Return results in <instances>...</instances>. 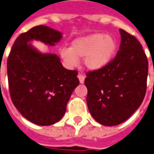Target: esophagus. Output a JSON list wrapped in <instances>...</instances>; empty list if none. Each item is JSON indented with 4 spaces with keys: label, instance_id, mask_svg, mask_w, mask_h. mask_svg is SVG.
Masks as SVG:
<instances>
[{
    "label": "esophagus",
    "instance_id": "obj_1",
    "mask_svg": "<svg viewBox=\"0 0 154 154\" xmlns=\"http://www.w3.org/2000/svg\"><path fill=\"white\" fill-rule=\"evenodd\" d=\"M77 77H78V79H79V82H80V83H83L84 82V79H85V77L81 74V73H79L78 75H77Z\"/></svg>",
    "mask_w": 154,
    "mask_h": 154
}]
</instances>
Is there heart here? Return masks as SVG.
Segmentation results:
<instances>
[{
  "label": "heart",
  "mask_w": 154,
  "mask_h": 154,
  "mask_svg": "<svg viewBox=\"0 0 154 154\" xmlns=\"http://www.w3.org/2000/svg\"><path fill=\"white\" fill-rule=\"evenodd\" d=\"M116 49L115 38L104 33H95L75 39L71 48L60 49V55L69 66H77L78 59L84 58L86 67L96 71L108 65Z\"/></svg>",
  "instance_id": "b5f03b06"
}]
</instances>
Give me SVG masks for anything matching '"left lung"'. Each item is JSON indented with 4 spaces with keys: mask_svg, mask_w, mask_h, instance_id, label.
Returning a JSON list of instances; mask_svg holds the SVG:
<instances>
[{
    "mask_svg": "<svg viewBox=\"0 0 154 154\" xmlns=\"http://www.w3.org/2000/svg\"><path fill=\"white\" fill-rule=\"evenodd\" d=\"M121 42L116 57L104 67L87 72V103L96 121L117 125L137 109L146 94L148 61L137 38L120 29Z\"/></svg>",
    "mask_w": 154,
    "mask_h": 154,
    "instance_id": "left-lung-1",
    "label": "left lung"
}]
</instances>
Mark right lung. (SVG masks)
<instances>
[{"label": "right lung", "mask_w": 154, "mask_h": 154, "mask_svg": "<svg viewBox=\"0 0 154 154\" xmlns=\"http://www.w3.org/2000/svg\"><path fill=\"white\" fill-rule=\"evenodd\" d=\"M61 33L39 25L21 33L7 59V76L11 101L23 116L36 125H51L59 121L75 88L77 71L63 67L54 54H42L29 42L40 40L55 45Z\"/></svg>", "instance_id": "right-lung-1"}]
</instances>
